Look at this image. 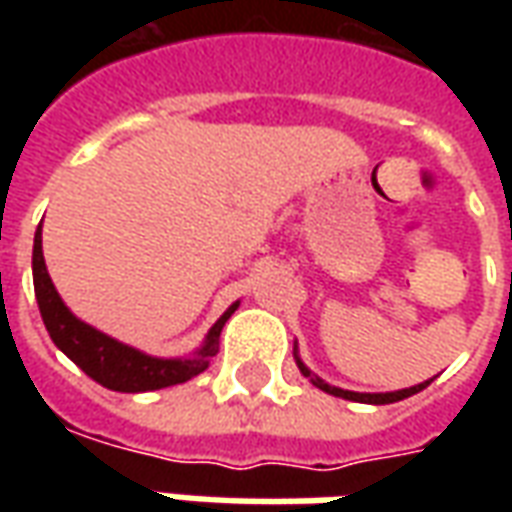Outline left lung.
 <instances>
[{
  "mask_svg": "<svg viewBox=\"0 0 512 512\" xmlns=\"http://www.w3.org/2000/svg\"><path fill=\"white\" fill-rule=\"evenodd\" d=\"M296 365H299L301 376L310 378L312 384L318 386V389H323V392H329V395H334V397H345V400H359V403H376V406H386V403H397V400H403V397L417 395V392H422V389L430 384V381H425V384L408 386V389H400V392H386V395H362V392H348V389H337V386H329L326 381H321L318 376H312L310 370L304 367V362H301L299 356H296Z\"/></svg>",
  "mask_w": 512,
  "mask_h": 512,
  "instance_id": "8db88e82",
  "label": "left lung"
}]
</instances>
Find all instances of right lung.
<instances>
[{
	"label": "right lung",
	"instance_id": "add662e5",
	"mask_svg": "<svg viewBox=\"0 0 512 512\" xmlns=\"http://www.w3.org/2000/svg\"><path fill=\"white\" fill-rule=\"evenodd\" d=\"M40 244L43 241H40L38 227L35 249H32V277H35V296H38L40 315H43V323L49 329L51 340L93 381H98L106 389H115V392H150V389H164V386L183 384L189 378L200 376L211 362V356H216V351H219L222 326L238 310V301H235L233 307L213 323L208 340L197 351V356H191V359H153V356L139 354L134 348L117 343V340L106 337L93 326H87L62 304L60 293L54 290V282H51L49 271H46L43 246Z\"/></svg>",
	"mask_w": 512,
	"mask_h": 512
}]
</instances>
